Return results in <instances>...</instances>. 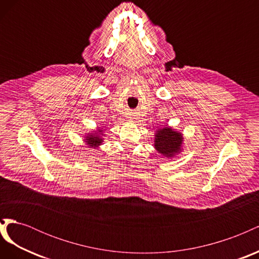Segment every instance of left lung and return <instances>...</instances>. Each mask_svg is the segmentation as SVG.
Returning a JSON list of instances; mask_svg holds the SVG:
<instances>
[{"mask_svg": "<svg viewBox=\"0 0 259 259\" xmlns=\"http://www.w3.org/2000/svg\"><path fill=\"white\" fill-rule=\"evenodd\" d=\"M154 147L161 154L173 156L174 153L179 151L182 145V134L171 131V128H162L158 131L155 135Z\"/></svg>", "mask_w": 259, "mask_h": 259, "instance_id": "8db88e82", "label": "left lung"}]
</instances>
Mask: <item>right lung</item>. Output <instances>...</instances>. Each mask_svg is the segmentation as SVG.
<instances>
[{
	"instance_id": "obj_1",
	"label": "right lung",
	"mask_w": 259,
	"mask_h": 259,
	"mask_svg": "<svg viewBox=\"0 0 259 259\" xmlns=\"http://www.w3.org/2000/svg\"><path fill=\"white\" fill-rule=\"evenodd\" d=\"M101 142H103V140H101V138H99V136H95V135L88 136V139H86V143H88V145H90L92 148L99 146Z\"/></svg>"
}]
</instances>
